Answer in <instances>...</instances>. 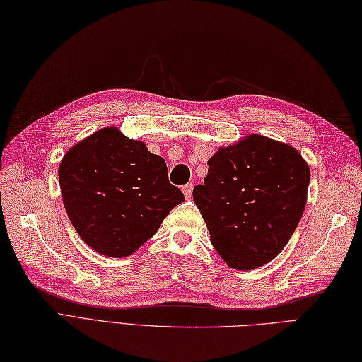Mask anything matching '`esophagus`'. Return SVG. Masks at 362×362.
<instances>
[{
	"mask_svg": "<svg viewBox=\"0 0 362 362\" xmlns=\"http://www.w3.org/2000/svg\"><path fill=\"white\" fill-rule=\"evenodd\" d=\"M192 192H193V184L192 182L182 185V193H184L185 199H190L192 198Z\"/></svg>",
	"mask_w": 362,
	"mask_h": 362,
	"instance_id": "esophagus-1",
	"label": "esophagus"
}]
</instances>
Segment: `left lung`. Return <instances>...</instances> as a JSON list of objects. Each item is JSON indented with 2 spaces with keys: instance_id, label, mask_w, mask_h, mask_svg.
I'll return each mask as SVG.
<instances>
[{
  "instance_id": "8db88e82",
  "label": "left lung",
  "mask_w": 362,
  "mask_h": 362,
  "mask_svg": "<svg viewBox=\"0 0 362 362\" xmlns=\"http://www.w3.org/2000/svg\"><path fill=\"white\" fill-rule=\"evenodd\" d=\"M309 180V165L292 146L263 135L214 153L193 199L226 263L247 271L274 259L303 216Z\"/></svg>"
}]
</instances>
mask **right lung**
<instances>
[{
  "label": "right lung",
  "mask_w": 362,
  "mask_h": 362,
  "mask_svg": "<svg viewBox=\"0 0 362 362\" xmlns=\"http://www.w3.org/2000/svg\"><path fill=\"white\" fill-rule=\"evenodd\" d=\"M59 184L77 234L110 257L131 256L184 201L182 192L169 182L160 155L114 126L91 134L65 153Z\"/></svg>",
  "instance_id": "obj_1"
}]
</instances>
